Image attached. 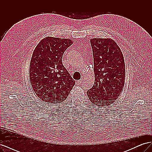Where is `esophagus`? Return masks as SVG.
<instances>
[{"label":"esophagus","instance_id":"34e87169","mask_svg":"<svg viewBox=\"0 0 152 152\" xmlns=\"http://www.w3.org/2000/svg\"><path fill=\"white\" fill-rule=\"evenodd\" d=\"M82 82V79H80L79 80H78V81H77V84L80 85V84H81Z\"/></svg>","mask_w":152,"mask_h":152}]
</instances>
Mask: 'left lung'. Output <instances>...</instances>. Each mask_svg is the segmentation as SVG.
I'll return each instance as SVG.
<instances>
[{"mask_svg":"<svg viewBox=\"0 0 152 152\" xmlns=\"http://www.w3.org/2000/svg\"><path fill=\"white\" fill-rule=\"evenodd\" d=\"M94 57L95 82L87 92L97 107L113 103L121 93L125 81V63L117 43L110 39L91 40Z\"/></svg>","mask_w":152,"mask_h":152,"instance_id":"left-lung-1","label":"left lung"}]
</instances>
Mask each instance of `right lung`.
Returning <instances> with one entry per match:
<instances>
[{"label":"right lung","mask_w":152,"mask_h":152,"mask_svg":"<svg viewBox=\"0 0 152 152\" xmlns=\"http://www.w3.org/2000/svg\"><path fill=\"white\" fill-rule=\"evenodd\" d=\"M72 43L70 39L49 37L41 40L34 50L30 79L35 93L44 102H64L75 84L62 63L63 53Z\"/></svg>","instance_id":"right-lung-1"}]
</instances>
